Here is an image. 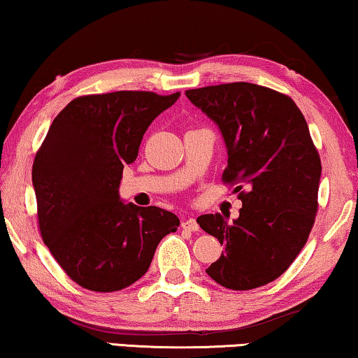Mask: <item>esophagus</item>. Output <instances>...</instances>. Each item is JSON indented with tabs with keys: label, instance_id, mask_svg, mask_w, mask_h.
<instances>
[{
	"label": "esophagus",
	"instance_id": "esophagus-1",
	"mask_svg": "<svg viewBox=\"0 0 358 358\" xmlns=\"http://www.w3.org/2000/svg\"><path fill=\"white\" fill-rule=\"evenodd\" d=\"M181 227H183V230H188V231L199 230V225H197L196 218H186V220L181 223Z\"/></svg>",
	"mask_w": 358,
	"mask_h": 358
}]
</instances>
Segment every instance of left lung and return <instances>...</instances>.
<instances>
[{"mask_svg":"<svg viewBox=\"0 0 358 358\" xmlns=\"http://www.w3.org/2000/svg\"><path fill=\"white\" fill-rule=\"evenodd\" d=\"M186 96L220 128L228 152L223 181L249 188L239 193L236 220L197 217L225 246L207 275L234 291L264 286L289 268L315 222L322 162L307 122L289 96L254 83L188 90Z\"/></svg>","mask_w":358,"mask_h":358,"instance_id":"obj_1","label":"left lung"}]
</instances>
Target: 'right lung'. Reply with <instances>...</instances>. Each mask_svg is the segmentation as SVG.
<instances>
[{
  "label": "right lung",
  "mask_w": 358,
  "mask_h": 358,
  "mask_svg": "<svg viewBox=\"0 0 358 358\" xmlns=\"http://www.w3.org/2000/svg\"><path fill=\"white\" fill-rule=\"evenodd\" d=\"M180 93L114 92L80 96L64 108L36 152L34 181L41 238L85 289L120 291L146 273L175 213L120 201L124 165Z\"/></svg>",
  "instance_id": "1"
}]
</instances>
